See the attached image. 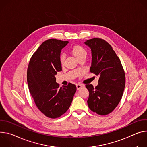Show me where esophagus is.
Listing matches in <instances>:
<instances>
[{"label":"esophagus","instance_id":"34e87169","mask_svg":"<svg viewBox=\"0 0 147 147\" xmlns=\"http://www.w3.org/2000/svg\"><path fill=\"white\" fill-rule=\"evenodd\" d=\"M84 86L83 84H76V87H77V90H80L81 88H82Z\"/></svg>","mask_w":147,"mask_h":147}]
</instances>
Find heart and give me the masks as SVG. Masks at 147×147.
<instances>
[{
  "mask_svg": "<svg viewBox=\"0 0 147 147\" xmlns=\"http://www.w3.org/2000/svg\"><path fill=\"white\" fill-rule=\"evenodd\" d=\"M72 53L77 59L80 58L81 57L87 55V52L85 50V49L80 45L74 46L72 48ZM65 59H66V55L65 53H61L60 55V61L61 65L64 63Z\"/></svg>",
  "mask_w": 147,
  "mask_h": 147,
  "instance_id": "obj_1",
  "label": "heart"
}]
</instances>
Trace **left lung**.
Returning a JSON list of instances; mask_svg holds the SVG:
<instances>
[{"label": "left lung", "mask_w": 147, "mask_h": 147, "mask_svg": "<svg viewBox=\"0 0 147 147\" xmlns=\"http://www.w3.org/2000/svg\"><path fill=\"white\" fill-rule=\"evenodd\" d=\"M91 49L90 72L98 76L95 88L86 84L89 91V108L99 115L111 113L118 105L125 87V77L120 59L111 45L103 39L94 38L85 42Z\"/></svg>", "instance_id": "8db88e82"}]
</instances>
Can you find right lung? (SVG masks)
I'll use <instances>...</instances> for the list:
<instances>
[{"instance_id": "obj_1", "label": "right lung", "mask_w": 147, "mask_h": 147, "mask_svg": "<svg viewBox=\"0 0 147 147\" xmlns=\"http://www.w3.org/2000/svg\"><path fill=\"white\" fill-rule=\"evenodd\" d=\"M68 43L56 39L44 41L31 56L28 66L30 92L38 109L51 119L67 112L77 90L73 84L60 87L56 82L55 76L61 71L60 52Z\"/></svg>"}]
</instances>
